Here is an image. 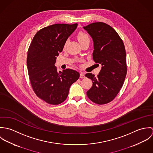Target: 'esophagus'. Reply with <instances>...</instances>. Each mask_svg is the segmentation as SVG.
<instances>
[{
  "instance_id": "obj_1",
  "label": "esophagus",
  "mask_w": 153,
  "mask_h": 153,
  "mask_svg": "<svg viewBox=\"0 0 153 153\" xmlns=\"http://www.w3.org/2000/svg\"><path fill=\"white\" fill-rule=\"evenodd\" d=\"M85 78L84 73L81 72V73H80V78Z\"/></svg>"
}]
</instances>
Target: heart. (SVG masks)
<instances>
[{"label":"heart","instance_id":"1","mask_svg":"<svg viewBox=\"0 0 153 153\" xmlns=\"http://www.w3.org/2000/svg\"><path fill=\"white\" fill-rule=\"evenodd\" d=\"M78 39L79 41V42L81 44L83 42L85 41H87V40H89V36L88 35L87 33H84V32H80L78 34ZM67 44V41L65 43L64 45V48H65L66 45Z\"/></svg>","mask_w":153,"mask_h":153}]
</instances>
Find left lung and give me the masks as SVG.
<instances>
[{
  "mask_svg": "<svg viewBox=\"0 0 153 153\" xmlns=\"http://www.w3.org/2000/svg\"><path fill=\"white\" fill-rule=\"evenodd\" d=\"M83 28L93 40V59L102 66L97 76L85 75L93 83L87 95L93 102L105 104L115 98L124 84L127 74L125 46L117 32L105 23H92Z\"/></svg>",
  "mask_w": 153,
  "mask_h": 153,
  "instance_id": "obj_1",
  "label": "left lung"
}]
</instances>
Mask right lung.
<instances>
[{"mask_svg": "<svg viewBox=\"0 0 153 153\" xmlns=\"http://www.w3.org/2000/svg\"><path fill=\"white\" fill-rule=\"evenodd\" d=\"M77 23L54 24L39 30L29 46L27 67L30 82L36 95L48 104L58 105L68 97L71 85L76 82L79 73L66 69L57 71V56L63 50L68 37Z\"/></svg>", "mask_w": 153, "mask_h": 153, "instance_id": "1", "label": "right lung"}]
</instances>
